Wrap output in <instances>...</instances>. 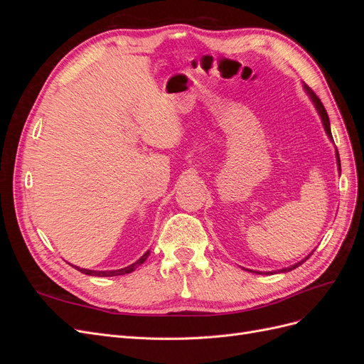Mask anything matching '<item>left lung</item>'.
<instances>
[{"label": "left lung", "mask_w": 364, "mask_h": 364, "mask_svg": "<svg viewBox=\"0 0 364 364\" xmlns=\"http://www.w3.org/2000/svg\"><path fill=\"white\" fill-rule=\"evenodd\" d=\"M304 87H305V91H306V94L310 95V98H311V102H313V105L316 106V109H317V112H318V115H321V118H322V124H323V127H325V132H326V135L329 136V139H333V135H331V126H329V118H328V114H326V109L323 107V105H322V102H321V98H318L310 87H308L306 85H304ZM337 155V164H338V171H340V158H338V151L336 153ZM313 253V252H311ZM310 253V255H311ZM308 255V257H310ZM308 257L306 258H304L302 261H299V262H296V264H293V266H290V267H287V269H281V270H277V272H267L266 274H273V273H284V272H290V270H293V269H296V267H299L301 264L305 261V259H308ZM249 272H253V270H249ZM253 273H259V272H253ZM261 274V273H259Z\"/></svg>", "instance_id": "obj_1"}]
</instances>
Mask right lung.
I'll list each match as a JSON object with an SVG mask.
<instances>
[{"instance_id":"obj_1","label":"right lung","mask_w":364,"mask_h":364,"mask_svg":"<svg viewBox=\"0 0 364 364\" xmlns=\"http://www.w3.org/2000/svg\"><path fill=\"white\" fill-rule=\"evenodd\" d=\"M149 255H150V250H147L144 255H142L138 261H135L134 264H130V266L123 267V269H118V270H90V269H80V267H77V266H74V269H77V270L85 273V274H90V277H119V274H126V273L134 272L136 267H139L141 264L147 259Z\"/></svg>"}]
</instances>
